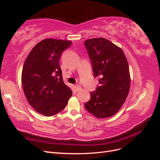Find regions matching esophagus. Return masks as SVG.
Returning a JSON list of instances; mask_svg holds the SVG:
<instances>
[{
    "instance_id": "esophagus-1",
    "label": "esophagus",
    "mask_w": 160,
    "mask_h": 160,
    "mask_svg": "<svg viewBox=\"0 0 160 160\" xmlns=\"http://www.w3.org/2000/svg\"><path fill=\"white\" fill-rule=\"evenodd\" d=\"M81 86L80 85H75V90L77 91H79L80 89H81Z\"/></svg>"
}]
</instances>
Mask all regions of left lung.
Returning <instances> with one entry per match:
<instances>
[{
  "mask_svg": "<svg viewBox=\"0 0 160 160\" xmlns=\"http://www.w3.org/2000/svg\"><path fill=\"white\" fill-rule=\"evenodd\" d=\"M93 77H100L96 90L85 108L98 118H107L122 108L129 93L130 75L126 57L121 48L104 38L84 42Z\"/></svg>",
  "mask_w": 160,
  "mask_h": 160,
  "instance_id": "left-lung-1",
  "label": "left lung"
}]
</instances>
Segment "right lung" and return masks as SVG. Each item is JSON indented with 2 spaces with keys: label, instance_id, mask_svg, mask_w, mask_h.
Instances as JSON below:
<instances>
[{
  "label": "right lung",
  "instance_id": "1",
  "mask_svg": "<svg viewBox=\"0 0 160 160\" xmlns=\"http://www.w3.org/2000/svg\"><path fill=\"white\" fill-rule=\"evenodd\" d=\"M69 41L47 38L37 44L25 61L22 83L28 102L47 117L63 110L72 91L62 80L59 60Z\"/></svg>",
  "mask_w": 160,
  "mask_h": 160
}]
</instances>
